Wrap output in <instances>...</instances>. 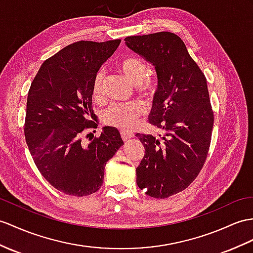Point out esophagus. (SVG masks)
<instances>
[{
    "mask_svg": "<svg viewBox=\"0 0 253 253\" xmlns=\"http://www.w3.org/2000/svg\"><path fill=\"white\" fill-rule=\"evenodd\" d=\"M120 134H121V137H122L123 140H126V139H128V138L133 137V134H132V133H128V132L122 131Z\"/></svg>",
    "mask_w": 253,
    "mask_h": 253,
    "instance_id": "esophagus-1",
    "label": "esophagus"
}]
</instances>
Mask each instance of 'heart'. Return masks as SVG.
Returning <instances> with one entry per match:
<instances>
[{
	"mask_svg": "<svg viewBox=\"0 0 253 253\" xmlns=\"http://www.w3.org/2000/svg\"><path fill=\"white\" fill-rule=\"evenodd\" d=\"M118 67L120 72L132 84L136 94L150 100L157 90L156 79L148 76V67L143 59L135 55L121 60ZM104 72L98 71L92 84V96L94 100H100L103 96ZM145 114V108L138 101L128 103H114L103 112V120L108 126L118 127L123 131H130L136 125V122Z\"/></svg>",
	"mask_w": 253,
	"mask_h": 253,
	"instance_id": "obj_1",
	"label": "heart"
}]
</instances>
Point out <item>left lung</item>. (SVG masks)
Returning a JSON list of instances; mask_svg holds the SVG:
<instances>
[{"label": "left lung", "instance_id": "1", "mask_svg": "<svg viewBox=\"0 0 253 253\" xmlns=\"http://www.w3.org/2000/svg\"><path fill=\"white\" fill-rule=\"evenodd\" d=\"M125 41L156 67L159 84L149 123L164 132L160 138L136 134L145 148L136 182L151 198L166 199L187 189L206 162L214 120L207 80L174 33L134 35Z\"/></svg>", "mask_w": 253, "mask_h": 253}]
</instances>
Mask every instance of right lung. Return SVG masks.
<instances>
[{"label": "right lung", "mask_w": 253, "mask_h": 253, "mask_svg": "<svg viewBox=\"0 0 253 253\" xmlns=\"http://www.w3.org/2000/svg\"><path fill=\"white\" fill-rule=\"evenodd\" d=\"M120 42H73L47 59L31 84L24 121L27 145L42 177L65 194L96 192L107 161L123 145L119 131L109 126L88 143L84 140L85 133L97 127L91 120L94 76Z\"/></svg>", "instance_id": "1"}]
</instances>
